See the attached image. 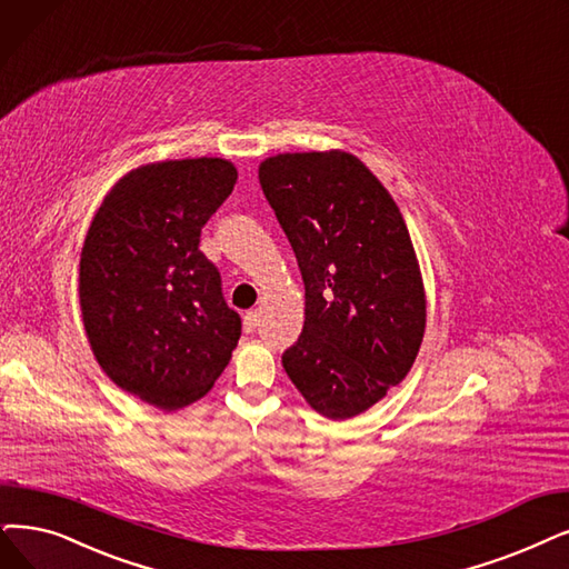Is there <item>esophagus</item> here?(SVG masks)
Masks as SVG:
<instances>
[{"mask_svg":"<svg viewBox=\"0 0 569 569\" xmlns=\"http://www.w3.org/2000/svg\"><path fill=\"white\" fill-rule=\"evenodd\" d=\"M242 327H244V331H247V333H252V331L259 327V315H257V310H249V312H244V317H242Z\"/></svg>","mask_w":569,"mask_h":569,"instance_id":"1","label":"esophagus"}]
</instances>
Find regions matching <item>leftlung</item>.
<instances>
[{"mask_svg": "<svg viewBox=\"0 0 569 569\" xmlns=\"http://www.w3.org/2000/svg\"><path fill=\"white\" fill-rule=\"evenodd\" d=\"M259 181L306 284L303 333L282 367L317 413L350 420L406 378L422 346L411 236L390 191L348 151L270 156Z\"/></svg>", "mask_w": 569, "mask_h": 569, "instance_id": "obj_1", "label": "left lung"}]
</instances>
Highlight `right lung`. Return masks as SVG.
Instances as JSON below:
<instances>
[{
	"mask_svg": "<svg viewBox=\"0 0 569 569\" xmlns=\"http://www.w3.org/2000/svg\"><path fill=\"white\" fill-rule=\"evenodd\" d=\"M226 158L156 161L109 189L86 233L79 306L113 385L161 411L206 397L231 361L240 315L200 252V229L236 187Z\"/></svg>",
	"mask_w": 569,
	"mask_h": 569,
	"instance_id": "obj_1",
	"label": "right lung"
}]
</instances>
